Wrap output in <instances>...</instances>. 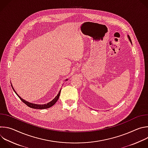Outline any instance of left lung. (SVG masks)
I'll return each mask as SVG.
<instances>
[{"mask_svg": "<svg viewBox=\"0 0 148 148\" xmlns=\"http://www.w3.org/2000/svg\"><path fill=\"white\" fill-rule=\"evenodd\" d=\"M128 38L129 40L130 41V42H131V43L132 44V41H131V38H130V36H129V35H128Z\"/></svg>", "mask_w": 148, "mask_h": 148, "instance_id": "left-lung-1", "label": "left lung"}]
</instances>
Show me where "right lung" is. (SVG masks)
Returning <instances> with one entry per match:
<instances>
[{
    "mask_svg": "<svg viewBox=\"0 0 148 148\" xmlns=\"http://www.w3.org/2000/svg\"><path fill=\"white\" fill-rule=\"evenodd\" d=\"M67 80H68V79H66L65 81H67ZM11 86H12V87L13 91H14V92L16 93V94L18 97V98H19L21 100H22V101L25 104H26L28 107H30V108H34V109H40V110L47 109V108H49L53 106V105H54L56 103V102L57 101V100L58 99V98H59L60 94V92H61V90H60V91H59L58 94L57 95V96H56L52 101H51L50 102H48L47 103H45V104H36V103H33L29 102H28V101H26V100L23 99V98H21V97L17 94V92H16V91H15L14 89L13 88V86H12V83H11Z\"/></svg>",
    "mask_w": 148,
    "mask_h": 148,
    "instance_id": "add662e5",
    "label": "right lung"
}]
</instances>
